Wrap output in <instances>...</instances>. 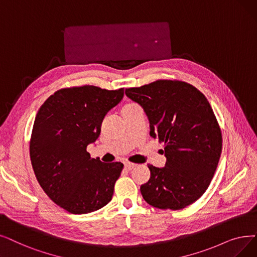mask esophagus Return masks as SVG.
Segmentation results:
<instances>
[{
  "instance_id": "1",
  "label": "esophagus",
  "mask_w": 257,
  "mask_h": 257,
  "mask_svg": "<svg viewBox=\"0 0 257 257\" xmlns=\"http://www.w3.org/2000/svg\"><path fill=\"white\" fill-rule=\"evenodd\" d=\"M136 167H137V164H133V163H130V162L125 163V169L128 170V171H130V170H132V169H135Z\"/></svg>"
}]
</instances>
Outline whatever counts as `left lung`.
I'll use <instances>...</instances> for the list:
<instances>
[{
    "instance_id": "left-lung-1",
    "label": "left lung",
    "mask_w": 257,
    "mask_h": 257,
    "mask_svg": "<svg viewBox=\"0 0 257 257\" xmlns=\"http://www.w3.org/2000/svg\"><path fill=\"white\" fill-rule=\"evenodd\" d=\"M150 122V136L165 146L164 168L149 165V181L141 186L146 202L159 209L181 210L208 189L222 148L221 130L208 99L194 86L159 80L128 88Z\"/></svg>"
}]
</instances>
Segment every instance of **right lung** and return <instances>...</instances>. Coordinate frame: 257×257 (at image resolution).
<instances>
[{"mask_svg": "<svg viewBox=\"0 0 257 257\" xmlns=\"http://www.w3.org/2000/svg\"><path fill=\"white\" fill-rule=\"evenodd\" d=\"M122 96L124 88H64L38 111L30 139L32 168L49 198L69 213H90L112 198L124 165L92 159L86 149L96 141L105 115Z\"/></svg>", "mask_w": 257, "mask_h": 257, "instance_id": "right-lung-1", "label": "right lung"}]
</instances>
